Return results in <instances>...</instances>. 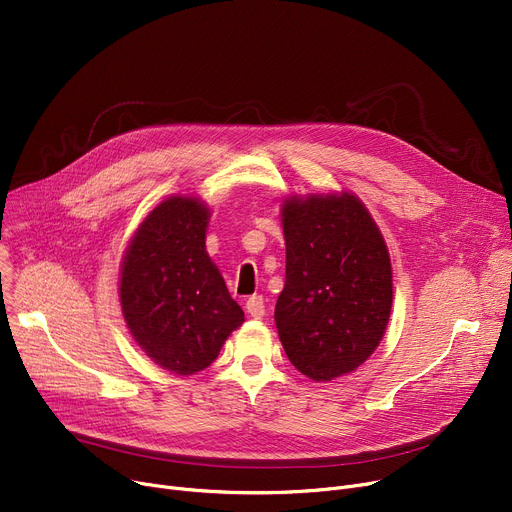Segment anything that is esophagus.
<instances>
[{
  "label": "esophagus",
  "mask_w": 512,
  "mask_h": 512,
  "mask_svg": "<svg viewBox=\"0 0 512 512\" xmlns=\"http://www.w3.org/2000/svg\"><path fill=\"white\" fill-rule=\"evenodd\" d=\"M247 313L255 319H261L265 315V301L259 294H253V297L247 301Z\"/></svg>",
  "instance_id": "esophagus-1"
}]
</instances>
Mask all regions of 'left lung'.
Returning <instances> with one entry per match:
<instances>
[{
  "label": "left lung",
  "mask_w": 512,
  "mask_h": 512,
  "mask_svg": "<svg viewBox=\"0 0 512 512\" xmlns=\"http://www.w3.org/2000/svg\"><path fill=\"white\" fill-rule=\"evenodd\" d=\"M286 282L276 328L290 363L313 382L353 373L380 346L392 309L386 240L348 193L282 203Z\"/></svg>",
  "instance_id": "8db88e82"
}]
</instances>
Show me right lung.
<instances>
[{
	"label": "right lung",
	"instance_id": "add662e5",
	"mask_svg": "<svg viewBox=\"0 0 512 512\" xmlns=\"http://www.w3.org/2000/svg\"><path fill=\"white\" fill-rule=\"evenodd\" d=\"M211 211L193 195H172L134 230L120 267L126 326L159 367L193 375L220 355L245 313L205 249Z\"/></svg>",
	"mask_w": 512,
	"mask_h": 512
}]
</instances>
